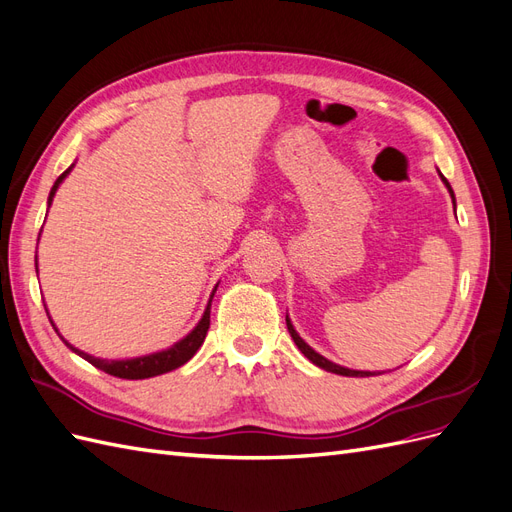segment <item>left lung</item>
<instances>
[{
	"mask_svg": "<svg viewBox=\"0 0 512 512\" xmlns=\"http://www.w3.org/2000/svg\"><path fill=\"white\" fill-rule=\"evenodd\" d=\"M440 179L444 181V185H446V190H448V194H451V198H453V205H455V194H453V188H451V183L446 181V177L440 173ZM286 327H288V333H290V337L294 339V344H297V348L307 356L309 361H312L314 365H318L320 369H324V371H331V374H339V376H352V378H367V376H376V371H356V369H348V367H342V365H335V363H331L329 359H324L322 354H318L314 348H309L303 339L299 337V333L294 331V327H292V322H290V318L286 316Z\"/></svg>",
	"mask_w": 512,
	"mask_h": 512,
	"instance_id": "obj_1",
	"label": "left lung"
}]
</instances>
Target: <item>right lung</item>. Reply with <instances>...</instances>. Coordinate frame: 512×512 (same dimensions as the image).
<instances>
[{
    "instance_id": "1",
    "label": "right lung",
    "mask_w": 512,
    "mask_h": 512,
    "mask_svg": "<svg viewBox=\"0 0 512 512\" xmlns=\"http://www.w3.org/2000/svg\"><path fill=\"white\" fill-rule=\"evenodd\" d=\"M72 170V166L66 170V173H61L59 177H57V181H55V185L51 188V194H49V207H51V203H53V196H55V192H57V188H59V183L66 179V175L70 173ZM40 239V237H38ZM218 288V286H215ZM215 288H213V294H215ZM213 294H211V299H213ZM211 299H209V303H207V309H205V314H203V318H200V322L196 324V327L192 329V333H188L185 335L181 342H177L175 346H170L168 350H162V352H153V354H147V356H136V359H126V361H108V359H98V356H91V354H87V352H83V350H79V348H74L72 344H68L64 337V344L72 350V352H76L79 356H83V359L87 361V363H91L94 367H98V369H102V371H106V374H111V376H115V378H123V380H145V378H153V376H160V374H166V371H173V369H177V367H181L183 363H188L192 356L196 354V350L203 346V342H205V337H207V331H209V324H211ZM49 314V312H46ZM51 320V318H49ZM51 324H53V320H51ZM53 329L57 331V327L53 324Z\"/></svg>"
}]
</instances>
